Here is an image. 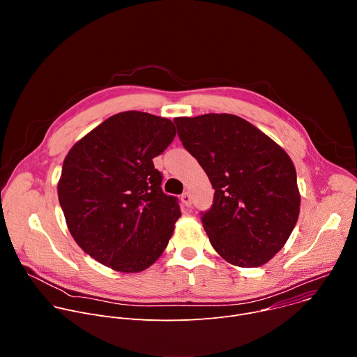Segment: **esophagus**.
<instances>
[{
  "label": "esophagus",
  "mask_w": 357,
  "mask_h": 357,
  "mask_svg": "<svg viewBox=\"0 0 357 357\" xmlns=\"http://www.w3.org/2000/svg\"><path fill=\"white\" fill-rule=\"evenodd\" d=\"M181 200H182V203H183V206H186V208H189V206L192 205V196H190L189 192H185V193L181 196Z\"/></svg>",
  "instance_id": "esophagus-1"
}]
</instances>
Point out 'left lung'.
<instances>
[{"mask_svg":"<svg viewBox=\"0 0 357 357\" xmlns=\"http://www.w3.org/2000/svg\"><path fill=\"white\" fill-rule=\"evenodd\" d=\"M178 135L206 172L215 197L202 225L227 263H268L289 238L301 195L287 152L251 123L233 114L176 117Z\"/></svg>","mask_w":357,"mask_h":357,"instance_id":"8db88e82","label":"left lung"}]
</instances>
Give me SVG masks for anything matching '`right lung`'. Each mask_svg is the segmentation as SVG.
<instances>
[{"label": "right lung", "mask_w": 357, "mask_h": 357, "mask_svg": "<svg viewBox=\"0 0 357 357\" xmlns=\"http://www.w3.org/2000/svg\"><path fill=\"white\" fill-rule=\"evenodd\" d=\"M176 135L171 120L123 112L68 152L58 196L68 229L90 257L120 273H139L164 252L181 216L161 189L154 160Z\"/></svg>", "instance_id": "add662e5"}]
</instances>
